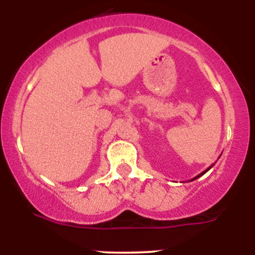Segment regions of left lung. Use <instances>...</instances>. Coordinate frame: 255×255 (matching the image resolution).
Here are the masks:
<instances>
[{
  "mask_svg": "<svg viewBox=\"0 0 255 255\" xmlns=\"http://www.w3.org/2000/svg\"><path fill=\"white\" fill-rule=\"evenodd\" d=\"M212 166H213V164H212V165H210V166H209V168H207V169H206V170H205V171H203V172H201V174H199V175H198V176H195L194 178H192V180H191V181H194V180H197V178H199V177H200V176H203V175L205 174V172H207V171H209V170H210V169H211V168H212Z\"/></svg>",
  "mask_w": 255,
  "mask_h": 255,
  "instance_id": "1",
  "label": "left lung"
}]
</instances>
